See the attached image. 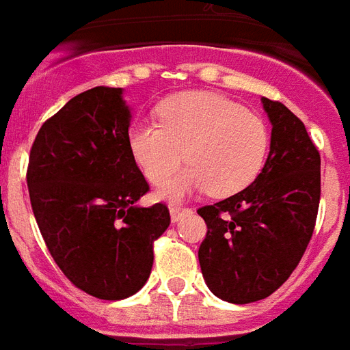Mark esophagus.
I'll return each mask as SVG.
<instances>
[{
	"label": "esophagus",
	"mask_w": 350,
	"mask_h": 350,
	"mask_svg": "<svg viewBox=\"0 0 350 350\" xmlns=\"http://www.w3.org/2000/svg\"><path fill=\"white\" fill-rule=\"evenodd\" d=\"M170 213H172V221L175 224V221H180L183 218H186V216H190L193 211L190 208V206L172 205V206H170Z\"/></svg>",
	"instance_id": "esophagus-1"
}]
</instances>
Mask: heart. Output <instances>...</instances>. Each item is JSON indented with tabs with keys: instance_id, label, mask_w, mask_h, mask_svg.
<instances>
[{
	"instance_id": "obj_1",
	"label": "heart",
	"mask_w": 350,
	"mask_h": 350,
	"mask_svg": "<svg viewBox=\"0 0 350 350\" xmlns=\"http://www.w3.org/2000/svg\"><path fill=\"white\" fill-rule=\"evenodd\" d=\"M160 122L137 121L129 145L139 170L162 185L185 162L190 165L160 190V198L183 200L206 190L229 198L248 188L262 172L270 132L261 116L214 93H183L158 108Z\"/></svg>"
}]
</instances>
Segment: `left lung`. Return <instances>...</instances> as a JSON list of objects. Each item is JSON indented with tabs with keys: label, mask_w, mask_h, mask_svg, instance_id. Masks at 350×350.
Listing matches in <instances>:
<instances>
[{
	"label": "left lung",
	"mask_w": 350,
	"mask_h": 350,
	"mask_svg": "<svg viewBox=\"0 0 350 350\" xmlns=\"http://www.w3.org/2000/svg\"><path fill=\"white\" fill-rule=\"evenodd\" d=\"M272 122L270 152L242 192L198 208L206 224L200 265L208 289L231 304L270 297L297 269L321 200V154L282 102L262 98Z\"/></svg>",
	"instance_id": "obj_1"
}]
</instances>
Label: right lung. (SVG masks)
Instances as JSON below:
<instances>
[{
	"mask_svg": "<svg viewBox=\"0 0 350 350\" xmlns=\"http://www.w3.org/2000/svg\"><path fill=\"white\" fill-rule=\"evenodd\" d=\"M121 94L93 88L46 119L25 175L55 265L74 287L102 300L144 287L154 241L172 221L165 203L136 205L149 185L130 150V109Z\"/></svg>",
	"mask_w": 350,
	"mask_h": 350,
	"instance_id": "right-lung-1",
	"label": "right lung"
}]
</instances>
